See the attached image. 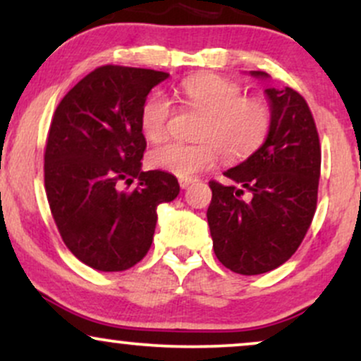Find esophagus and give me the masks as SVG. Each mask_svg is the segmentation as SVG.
<instances>
[{
    "label": "esophagus",
    "instance_id": "34e87169",
    "mask_svg": "<svg viewBox=\"0 0 361 361\" xmlns=\"http://www.w3.org/2000/svg\"><path fill=\"white\" fill-rule=\"evenodd\" d=\"M193 181H195L193 178H180V186H181V188H188V186L192 185Z\"/></svg>",
    "mask_w": 361,
    "mask_h": 361
}]
</instances>
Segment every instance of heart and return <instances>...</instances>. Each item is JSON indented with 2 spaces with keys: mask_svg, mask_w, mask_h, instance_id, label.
<instances>
[{
  "mask_svg": "<svg viewBox=\"0 0 361 361\" xmlns=\"http://www.w3.org/2000/svg\"><path fill=\"white\" fill-rule=\"evenodd\" d=\"M186 109L204 115L195 137L200 142H166L149 152V164L178 178H193L207 171L224 156L243 161L263 146L271 128V106L263 98L246 97L239 82L222 76H198L181 81L176 91ZM173 103L166 94L152 93L142 103L140 132L149 142L168 135Z\"/></svg>",
  "mask_w": 361,
  "mask_h": 361,
  "instance_id": "obj_1",
  "label": "heart"
}]
</instances>
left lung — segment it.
I'll return each instance as SVG.
<instances>
[{"label":"left lung","mask_w":361,"mask_h":361,"mask_svg":"<svg viewBox=\"0 0 361 361\" xmlns=\"http://www.w3.org/2000/svg\"><path fill=\"white\" fill-rule=\"evenodd\" d=\"M267 78V73L251 71ZM271 128L255 154L209 181L207 210L214 252L231 271L259 275L283 264L307 234L316 214L321 144L307 102L292 88H268ZM244 191L250 199H243Z\"/></svg>","instance_id":"obj_1"}]
</instances>
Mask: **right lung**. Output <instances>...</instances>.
Masks as SVG:
<instances>
[{"label":"right lung","instance_id":"add662e5","mask_svg":"<svg viewBox=\"0 0 361 361\" xmlns=\"http://www.w3.org/2000/svg\"><path fill=\"white\" fill-rule=\"evenodd\" d=\"M168 73L106 64L57 105L44 154L49 207L68 250L98 271H123L147 255L157 205L175 200L171 173L142 171L139 115ZM138 180L134 190L122 184Z\"/></svg>","mask_w":361,"mask_h":361}]
</instances>
